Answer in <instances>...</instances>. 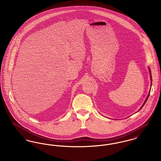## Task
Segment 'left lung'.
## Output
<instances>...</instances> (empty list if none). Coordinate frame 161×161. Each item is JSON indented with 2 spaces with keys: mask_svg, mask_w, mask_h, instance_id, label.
I'll use <instances>...</instances> for the list:
<instances>
[{
  "mask_svg": "<svg viewBox=\"0 0 161 161\" xmlns=\"http://www.w3.org/2000/svg\"><path fill=\"white\" fill-rule=\"evenodd\" d=\"M148 70H149V72H150V80H151V86H152V74H151V70H150V68L148 67ZM150 92H149V93H148V96H147V98H146V100H145V101H144V104H142V106L141 107V108H139V110H138V111H139L142 107L144 106V104H146V101H147L148 100V97H149V95H150Z\"/></svg>",
  "mask_w": 161,
  "mask_h": 161,
  "instance_id": "8db88e82",
  "label": "left lung"
}]
</instances>
